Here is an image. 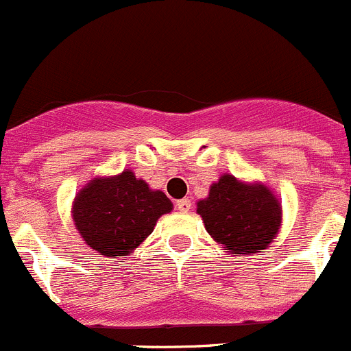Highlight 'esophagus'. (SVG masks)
<instances>
[{
  "mask_svg": "<svg viewBox=\"0 0 351 351\" xmlns=\"http://www.w3.org/2000/svg\"><path fill=\"white\" fill-rule=\"evenodd\" d=\"M190 207H192V202H190V198H182V200L176 202V208H178L180 212H189Z\"/></svg>",
  "mask_w": 351,
  "mask_h": 351,
  "instance_id": "1",
  "label": "esophagus"
}]
</instances>
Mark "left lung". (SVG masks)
<instances>
[{
  "label": "left lung",
  "instance_id": "obj_1",
  "mask_svg": "<svg viewBox=\"0 0 351 351\" xmlns=\"http://www.w3.org/2000/svg\"><path fill=\"white\" fill-rule=\"evenodd\" d=\"M197 214L215 243L231 256L267 250L282 226V204L261 182H244L224 173L197 202Z\"/></svg>",
  "mask_w": 351,
  "mask_h": 351
}]
</instances>
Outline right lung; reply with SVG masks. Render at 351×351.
I'll return each mask as SVG.
<instances>
[{
  "mask_svg": "<svg viewBox=\"0 0 351 351\" xmlns=\"http://www.w3.org/2000/svg\"><path fill=\"white\" fill-rule=\"evenodd\" d=\"M173 204L161 190H153L132 169L119 175L95 176L74 197L73 224L86 246L105 258L129 256L154 231Z\"/></svg>",
  "mask_w": 351,
  "mask_h": 351,
  "instance_id": "1",
  "label": "right lung"
}]
</instances>
